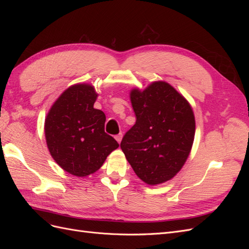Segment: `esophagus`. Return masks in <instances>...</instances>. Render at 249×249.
<instances>
[{"mask_svg":"<svg viewBox=\"0 0 249 249\" xmlns=\"http://www.w3.org/2000/svg\"><path fill=\"white\" fill-rule=\"evenodd\" d=\"M122 138H123V134H122V133L118 134V135H116V136H115V139L117 140V142H118V143H120V141H122Z\"/></svg>","mask_w":249,"mask_h":249,"instance_id":"1","label":"esophagus"}]
</instances>
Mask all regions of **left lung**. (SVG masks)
<instances>
[{"label":"left lung","instance_id":"obj_1","mask_svg":"<svg viewBox=\"0 0 249 249\" xmlns=\"http://www.w3.org/2000/svg\"><path fill=\"white\" fill-rule=\"evenodd\" d=\"M131 102L136 124L124 134L120 147L143 182H166L190 154L195 134L192 108L166 82H154L143 91L133 89Z\"/></svg>","mask_w":249,"mask_h":249}]
</instances>
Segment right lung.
<instances>
[{
    "label": "right lung",
    "mask_w": 249,
    "mask_h": 249,
    "mask_svg": "<svg viewBox=\"0 0 249 249\" xmlns=\"http://www.w3.org/2000/svg\"><path fill=\"white\" fill-rule=\"evenodd\" d=\"M96 97L91 85L71 86L53 105L44 124L53 159L80 178L100 169L108 155L119 146L105 132V113L93 108Z\"/></svg>",
    "instance_id": "1"
}]
</instances>
